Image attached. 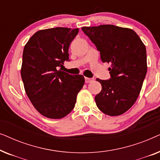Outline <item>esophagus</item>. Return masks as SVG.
I'll list each match as a JSON object with an SVG mask.
<instances>
[{
    "instance_id": "esophagus-1",
    "label": "esophagus",
    "mask_w": 160,
    "mask_h": 160,
    "mask_svg": "<svg viewBox=\"0 0 160 160\" xmlns=\"http://www.w3.org/2000/svg\"><path fill=\"white\" fill-rule=\"evenodd\" d=\"M93 80H94L93 78H87V77H85V82H86V83H89V82H92Z\"/></svg>"
}]
</instances>
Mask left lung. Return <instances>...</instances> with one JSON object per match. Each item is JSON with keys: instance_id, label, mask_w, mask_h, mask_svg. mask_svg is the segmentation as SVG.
Masks as SVG:
<instances>
[{"instance_id": "left-lung-1", "label": "left lung", "mask_w": 160, "mask_h": 160, "mask_svg": "<svg viewBox=\"0 0 160 160\" xmlns=\"http://www.w3.org/2000/svg\"><path fill=\"white\" fill-rule=\"evenodd\" d=\"M82 30L100 52L102 62L111 64V78L101 80L95 96L98 108L108 116H119L133 106L147 72L146 47L132 29L113 25L83 27Z\"/></svg>"}]
</instances>
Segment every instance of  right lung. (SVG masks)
<instances>
[{"label":"right lung","mask_w":160,"mask_h":160,"mask_svg":"<svg viewBox=\"0 0 160 160\" xmlns=\"http://www.w3.org/2000/svg\"><path fill=\"white\" fill-rule=\"evenodd\" d=\"M78 28H54L36 32L23 50L21 76L28 97L41 114L61 119L73 110L84 84L82 75L62 71Z\"/></svg>","instance_id":"1"}]
</instances>
